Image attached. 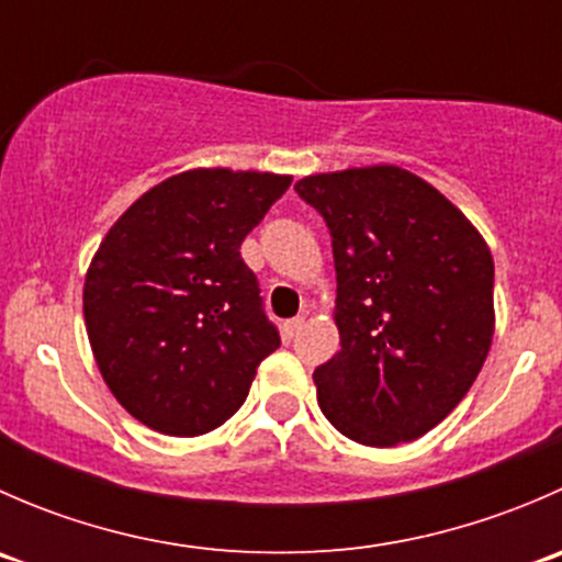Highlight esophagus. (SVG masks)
Instances as JSON below:
<instances>
[{
    "mask_svg": "<svg viewBox=\"0 0 562 562\" xmlns=\"http://www.w3.org/2000/svg\"><path fill=\"white\" fill-rule=\"evenodd\" d=\"M302 326H304V317H291V321L282 323V337L293 339L299 331H302Z\"/></svg>",
    "mask_w": 562,
    "mask_h": 562,
    "instance_id": "obj_1",
    "label": "esophagus"
}]
</instances>
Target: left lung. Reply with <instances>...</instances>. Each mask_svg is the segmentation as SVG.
<instances>
[{
    "instance_id": "8db88e82",
    "label": "left lung",
    "mask_w": 562,
    "mask_h": 562,
    "mask_svg": "<svg viewBox=\"0 0 562 562\" xmlns=\"http://www.w3.org/2000/svg\"><path fill=\"white\" fill-rule=\"evenodd\" d=\"M331 234L337 356L315 370L323 416L361 446L438 427L484 367L495 334V263L468 217L396 166L296 181Z\"/></svg>"
}]
</instances>
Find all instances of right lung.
Listing matches in <instances>:
<instances>
[{
  "label": "right lung",
  "mask_w": 562,
  "mask_h": 562,
  "mask_svg": "<svg viewBox=\"0 0 562 562\" xmlns=\"http://www.w3.org/2000/svg\"><path fill=\"white\" fill-rule=\"evenodd\" d=\"M291 176L192 168L138 198L100 241L83 321L105 386L162 435L228 422L280 348L241 241Z\"/></svg>",
  "instance_id": "right-lung-1"
}]
</instances>
